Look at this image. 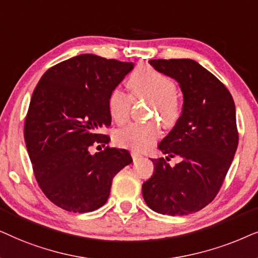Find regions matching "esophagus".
<instances>
[{"instance_id":"obj_1","label":"esophagus","mask_w":258,"mask_h":258,"mask_svg":"<svg viewBox=\"0 0 258 258\" xmlns=\"http://www.w3.org/2000/svg\"><path fill=\"white\" fill-rule=\"evenodd\" d=\"M131 156L133 158V160H137V159H140L143 156L140 154L139 152H137V151H131Z\"/></svg>"}]
</instances>
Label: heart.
I'll list each match as a JSON object with an SVG mask.
<instances>
[{"instance_id":"b5f03b06","label":"heart","mask_w":258,"mask_h":258,"mask_svg":"<svg viewBox=\"0 0 258 258\" xmlns=\"http://www.w3.org/2000/svg\"><path fill=\"white\" fill-rule=\"evenodd\" d=\"M127 87L133 100H145L152 106L151 116L158 118L164 127L170 128L179 120L181 107L177 97V84L172 78L150 67H139L127 79ZM131 98L121 89L114 88L108 95L107 108L113 121L126 122L131 109ZM160 136L156 121L130 123L116 130L113 136L116 145L144 151L152 146Z\"/></svg>"}]
</instances>
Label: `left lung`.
Listing matches in <instances>:
<instances>
[{
	"instance_id": "obj_1",
	"label": "left lung",
	"mask_w": 258,
	"mask_h": 258,
	"mask_svg": "<svg viewBox=\"0 0 258 258\" xmlns=\"http://www.w3.org/2000/svg\"><path fill=\"white\" fill-rule=\"evenodd\" d=\"M149 62L179 84L184 104L179 120L158 145L167 157L151 159L154 172L143 184V197L158 214H194L214 201L235 157V102L228 88L195 60ZM173 156L180 163L171 167L167 162Z\"/></svg>"
}]
</instances>
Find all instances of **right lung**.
<instances>
[{"instance_id":"obj_1","label":"right lung","mask_w":258,"mask_h":258,"mask_svg":"<svg viewBox=\"0 0 258 258\" xmlns=\"http://www.w3.org/2000/svg\"><path fill=\"white\" fill-rule=\"evenodd\" d=\"M132 70V62L81 54L50 67L34 89L25 121L27 151L40 188L63 210L102 207L113 178L132 163L123 149L89 152L94 144H108L109 137L99 133L111 125L108 95Z\"/></svg>"}]
</instances>
